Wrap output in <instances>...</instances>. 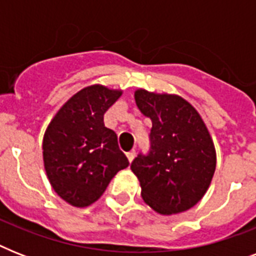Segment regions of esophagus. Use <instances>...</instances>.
Segmentation results:
<instances>
[{"label":"esophagus","instance_id":"esophagus-1","mask_svg":"<svg viewBox=\"0 0 256 256\" xmlns=\"http://www.w3.org/2000/svg\"><path fill=\"white\" fill-rule=\"evenodd\" d=\"M134 158H136V152H134V150H132V152H128V162H130V164H132Z\"/></svg>","mask_w":256,"mask_h":256}]
</instances>
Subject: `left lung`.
<instances>
[{"mask_svg":"<svg viewBox=\"0 0 256 256\" xmlns=\"http://www.w3.org/2000/svg\"><path fill=\"white\" fill-rule=\"evenodd\" d=\"M134 98L140 112L152 122L150 152L132 164L140 195L162 215L188 210L206 194L215 172L216 152L210 132L182 96L138 88Z\"/></svg>","mask_w":256,"mask_h":256,"instance_id":"obj_1","label":"left lung"}]
</instances>
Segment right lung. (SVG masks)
Instances as JSON below:
<instances>
[{
	"label": "right lung",
	"instance_id": "1",
	"mask_svg": "<svg viewBox=\"0 0 256 256\" xmlns=\"http://www.w3.org/2000/svg\"><path fill=\"white\" fill-rule=\"evenodd\" d=\"M122 90L92 85L76 92L46 128L42 154L49 182L65 202L88 207L100 198L128 160L116 134L104 128V114Z\"/></svg>",
	"mask_w": 256,
	"mask_h": 256
}]
</instances>
